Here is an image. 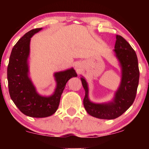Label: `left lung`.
<instances>
[{
	"label": "left lung",
	"instance_id": "8db88e82",
	"mask_svg": "<svg viewBox=\"0 0 149 149\" xmlns=\"http://www.w3.org/2000/svg\"><path fill=\"white\" fill-rule=\"evenodd\" d=\"M114 55L121 68V82L111 100L96 103L89 97V85L85 77L81 80L85 95L83 105L87 113L102 119H114L125 113L133 104L139 82V68L136 54L131 45L122 37L116 35Z\"/></svg>",
	"mask_w": 149,
	"mask_h": 149
}]
</instances>
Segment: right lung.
<instances>
[{"label": "right lung", "instance_id": "obj_1", "mask_svg": "<svg viewBox=\"0 0 149 149\" xmlns=\"http://www.w3.org/2000/svg\"><path fill=\"white\" fill-rule=\"evenodd\" d=\"M42 29L36 28L26 33L12 49L7 67L9 94L16 107L24 115L43 118L52 116L58 109L66 83L77 74L73 68L54 72L56 88L52 95H42L36 90L30 77V40Z\"/></svg>", "mask_w": 149, "mask_h": 149}]
</instances>
